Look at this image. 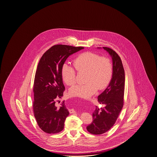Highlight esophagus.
Returning <instances> with one entry per match:
<instances>
[{
    "label": "esophagus",
    "instance_id": "obj_1",
    "mask_svg": "<svg viewBox=\"0 0 157 157\" xmlns=\"http://www.w3.org/2000/svg\"><path fill=\"white\" fill-rule=\"evenodd\" d=\"M69 112L70 113H75L76 111H75L73 109H69Z\"/></svg>",
    "mask_w": 157,
    "mask_h": 157
}]
</instances>
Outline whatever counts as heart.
<instances>
[{"mask_svg":"<svg viewBox=\"0 0 157 157\" xmlns=\"http://www.w3.org/2000/svg\"><path fill=\"white\" fill-rule=\"evenodd\" d=\"M73 66L77 72L85 73V84L72 87L69 93L73 96L89 98L98 90L105 89L112 79L113 67L111 60L93 52L79 54L74 59ZM74 68L67 63H64L61 67L63 81L69 86L75 84L76 82V72Z\"/></svg>","mask_w":157,"mask_h":157,"instance_id":"b5f03b06","label":"heart"}]
</instances>
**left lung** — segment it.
I'll return each instance as SVG.
<instances>
[{
    "label": "left lung",
    "instance_id": "obj_1",
    "mask_svg": "<svg viewBox=\"0 0 157 157\" xmlns=\"http://www.w3.org/2000/svg\"><path fill=\"white\" fill-rule=\"evenodd\" d=\"M103 48L112 57L113 75L107 88L98 98L99 103L104 104V107L99 109L96 107L92 114L93 121L86 127L87 131L94 135L102 134L111 128L124 103L125 73L121 58L111 48Z\"/></svg>",
    "mask_w": 157,
    "mask_h": 157
}]
</instances>
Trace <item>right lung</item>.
Here are the masks:
<instances>
[{
  "label": "right lung",
  "mask_w": 157,
  "mask_h": 157,
  "mask_svg": "<svg viewBox=\"0 0 157 157\" xmlns=\"http://www.w3.org/2000/svg\"><path fill=\"white\" fill-rule=\"evenodd\" d=\"M84 48L54 45L40 58L34 82L33 111L38 125L46 133L56 134L63 129L69 112L64 101L60 107L56 104L65 90L61 67L69 56Z\"/></svg>",
  "instance_id": "right-lung-1"
}]
</instances>
